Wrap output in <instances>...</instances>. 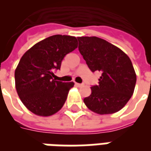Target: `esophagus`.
Masks as SVG:
<instances>
[{
	"instance_id": "obj_1",
	"label": "esophagus",
	"mask_w": 151,
	"mask_h": 151,
	"mask_svg": "<svg viewBox=\"0 0 151 151\" xmlns=\"http://www.w3.org/2000/svg\"><path fill=\"white\" fill-rule=\"evenodd\" d=\"M75 85L77 86H78V87H80V86H83V84H81V83H77V82H76Z\"/></svg>"
}]
</instances>
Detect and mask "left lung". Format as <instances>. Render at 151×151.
<instances>
[{"instance_id":"left-lung-1","label":"left lung","mask_w":151,"mask_h":151,"mask_svg":"<svg viewBox=\"0 0 151 151\" xmlns=\"http://www.w3.org/2000/svg\"><path fill=\"white\" fill-rule=\"evenodd\" d=\"M78 49L92 72L100 71L99 85L84 99L86 106L99 115L120 111L134 91L137 76L129 57L108 41L95 37H78Z\"/></svg>"}]
</instances>
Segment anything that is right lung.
I'll use <instances>...</instances> for the list:
<instances>
[{
    "mask_svg": "<svg viewBox=\"0 0 151 151\" xmlns=\"http://www.w3.org/2000/svg\"><path fill=\"white\" fill-rule=\"evenodd\" d=\"M78 47L74 36L56 35L35 43L22 56L15 69V87L26 108L40 116L60 111L74 83L53 79L66 54Z\"/></svg>",
    "mask_w": 151,
    "mask_h": 151,
    "instance_id": "obj_1",
    "label": "right lung"
}]
</instances>
